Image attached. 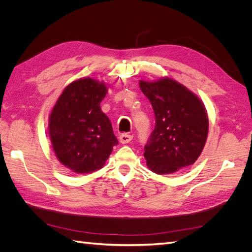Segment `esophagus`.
I'll return each instance as SVG.
<instances>
[{
    "label": "esophagus",
    "mask_w": 252,
    "mask_h": 252,
    "mask_svg": "<svg viewBox=\"0 0 252 252\" xmlns=\"http://www.w3.org/2000/svg\"><path fill=\"white\" fill-rule=\"evenodd\" d=\"M132 139H133V136L130 134H127V133H123L120 135V142L122 144H127L129 142H131Z\"/></svg>",
    "instance_id": "esophagus-1"
}]
</instances>
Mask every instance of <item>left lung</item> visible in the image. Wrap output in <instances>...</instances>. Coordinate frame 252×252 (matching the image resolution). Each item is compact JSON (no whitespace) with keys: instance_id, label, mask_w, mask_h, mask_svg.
<instances>
[{"instance_id":"obj_1","label":"left lung","mask_w":252,"mask_h":252,"mask_svg":"<svg viewBox=\"0 0 252 252\" xmlns=\"http://www.w3.org/2000/svg\"><path fill=\"white\" fill-rule=\"evenodd\" d=\"M139 84L156 117V127L145 146L147 167L158 174H170L192 165L202 154L208 135L204 103L170 78L141 80Z\"/></svg>"}]
</instances>
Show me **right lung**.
<instances>
[{
    "mask_svg": "<svg viewBox=\"0 0 252 252\" xmlns=\"http://www.w3.org/2000/svg\"><path fill=\"white\" fill-rule=\"evenodd\" d=\"M108 91L104 82L81 78L67 85L49 114L48 132L57 158L71 171L101 169L119 144L100 104Z\"/></svg>",
    "mask_w": 252,
    "mask_h": 252,
    "instance_id": "right-lung-1",
    "label": "right lung"
}]
</instances>
